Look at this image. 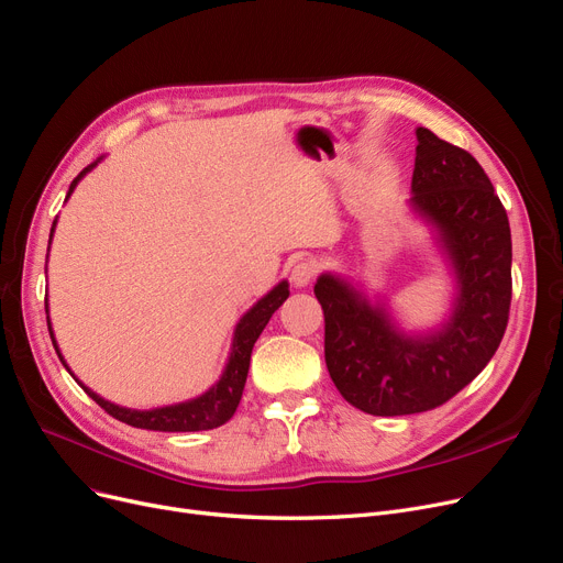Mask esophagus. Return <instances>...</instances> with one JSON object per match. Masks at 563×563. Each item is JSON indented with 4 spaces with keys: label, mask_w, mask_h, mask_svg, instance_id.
<instances>
[{
    "label": "esophagus",
    "mask_w": 563,
    "mask_h": 563,
    "mask_svg": "<svg viewBox=\"0 0 563 563\" xmlns=\"http://www.w3.org/2000/svg\"><path fill=\"white\" fill-rule=\"evenodd\" d=\"M314 274H317V264L312 260H299L295 266H291L289 278L297 289H303L314 280Z\"/></svg>",
    "instance_id": "34e87169"
}]
</instances>
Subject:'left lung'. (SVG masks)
<instances>
[{
    "instance_id": "left-lung-1",
    "label": "left lung",
    "mask_w": 563,
    "mask_h": 563,
    "mask_svg": "<svg viewBox=\"0 0 563 563\" xmlns=\"http://www.w3.org/2000/svg\"><path fill=\"white\" fill-rule=\"evenodd\" d=\"M407 207L430 230L453 278L449 312L407 329L379 291L335 272L320 274L329 375L356 409L405 417L444 405L499 347L510 308V228L495 188L470 154L417 129Z\"/></svg>"
}]
</instances>
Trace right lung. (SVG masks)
Wrapping results in <instances>:
<instances>
[{
    "label": "right lung",
    "mask_w": 563,
    "mask_h": 563,
    "mask_svg": "<svg viewBox=\"0 0 563 563\" xmlns=\"http://www.w3.org/2000/svg\"><path fill=\"white\" fill-rule=\"evenodd\" d=\"M103 158L106 156L96 158L91 165H87L82 169V173L76 179L70 181L64 202H68V198L73 195V190H76V186ZM55 228H57V218H55L53 230H51V239H47V255H51V243H53V236H55ZM287 297H289V283L280 280L278 285H274L272 289H268L262 299H257L246 312L239 317V322H236L234 333H232V345H230L225 368H223L221 377H218L205 390V394L195 396V398H188V400H181V402H175V405H163V407H152V409L121 407L117 402L106 400L103 396L96 394V390H91L89 386H85L76 375H73L66 358L62 356V350H59L57 340H55V331H53V322H51V308H47V301H45V312H47V331H51L53 345L57 350L59 361L64 363V368L70 373L73 379H76L85 388V394L91 400L99 402L110 413V417L119 419L121 423H129L133 428H142V430L198 432V430H211V428L223 426V423H228L234 417V411H236L239 400H241V394H243V386H246L255 340L260 338V333L264 331L268 320H272V314L285 303Z\"/></svg>",
    "instance_id": "right-lung-1"
}]
</instances>
